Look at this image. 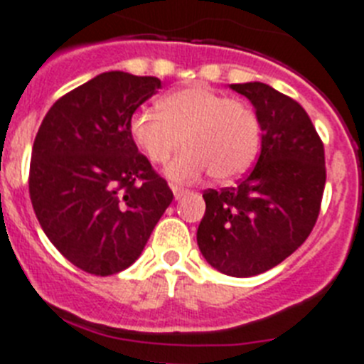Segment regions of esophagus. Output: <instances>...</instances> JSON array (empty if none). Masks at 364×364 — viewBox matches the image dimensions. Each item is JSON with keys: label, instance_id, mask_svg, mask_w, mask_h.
Here are the masks:
<instances>
[{"label": "esophagus", "instance_id": "esophagus-1", "mask_svg": "<svg viewBox=\"0 0 364 364\" xmlns=\"http://www.w3.org/2000/svg\"><path fill=\"white\" fill-rule=\"evenodd\" d=\"M172 192H173V196H176V200H181L183 196L188 194V191H186V188H183V186H178V185H172Z\"/></svg>", "mask_w": 364, "mask_h": 364}]
</instances>
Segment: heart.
Wrapping results in <instances>:
<instances>
[{"label": "heart", "mask_w": 364, "mask_h": 364, "mask_svg": "<svg viewBox=\"0 0 364 364\" xmlns=\"http://www.w3.org/2000/svg\"><path fill=\"white\" fill-rule=\"evenodd\" d=\"M161 112L139 109L129 132L135 144L154 164H166L173 181H194L205 172L216 181H230L251 168L260 150V121L247 102L229 99L196 84L164 95Z\"/></svg>", "instance_id": "1"}]
</instances>
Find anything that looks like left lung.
Wrapping results in <instances>:
<instances>
[{"mask_svg": "<svg viewBox=\"0 0 364 364\" xmlns=\"http://www.w3.org/2000/svg\"><path fill=\"white\" fill-rule=\"evenodd\" d=\"M230 90L257 109L262 150L238 185L203 192L198 245L214 269L245 278L271 269L306 242L321 210L326 166L324 144L296 100L262 82Z\"/></svg>", "mask_w": 364, "mask_h": 364, "instance_id": "8db88e82", "label": "left lung"}]
</instances>
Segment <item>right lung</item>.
<instances>
[{"instance_id": "1", "label": "right lung", "mask_w": 364, "mask_h": 364, "mask_svg": "<svg viewBox=\"0 0 364 364\" xmlns=\"http://www.w3.org/2000/svg\"><path fill=\"white\" fill-rule=\"evenodd\" d=\"M161 87L107 71L60 97L33 144L29 194L43 232L73 265L107 277L134 264L173 200L129 122Z\"/></svg>"}]
</instances>
